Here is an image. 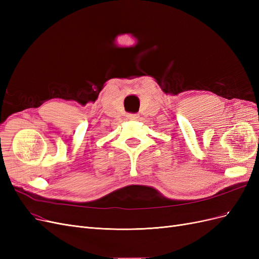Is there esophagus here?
Returning a JSON list of instances; mask_svg holds the SVG:
<instances>
[{
    "label": "esophagus",
    "instance_id": "34e87169",
    "mask_svg": "<svg viewBox=\"0 0 259 259\" xmlns=\"http://www.w3.org/2000/svg\"><path fill=\"white\" fill-rule=\"evenodd\" d=\"M127 119L128 120H138L139 119V115L138 114H128L127 115Z\"/></svg>",
    "mask_w": 259,
    "mask_h": 259
}]
</instances>
